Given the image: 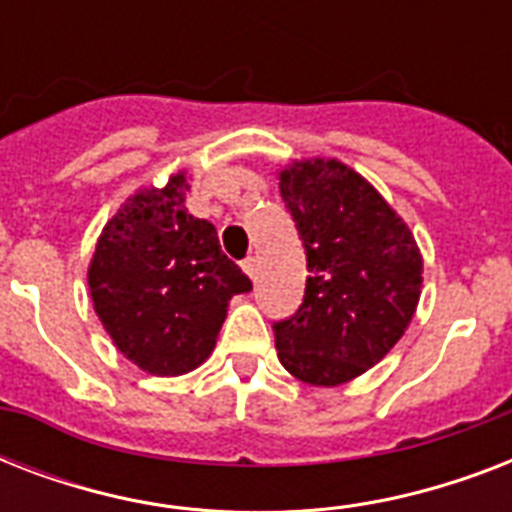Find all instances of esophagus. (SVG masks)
Segmentation results:
<instances>
[{"label": "esophagus", "instance_id": "esophagus-1", "mask_svg": "<svg viewBox=\"0 0 512 512\" xmlns=\"http://www.w3.org/2000/svg\"><path fill=\"white\" fill-rule=\"evenodd\" d=\"M241 268H244V273H247L249 279H257V260H255V257H247V260L241 263Z\"/></svg>", "mask_w": 512, "mask_h": 512}]
</instances>
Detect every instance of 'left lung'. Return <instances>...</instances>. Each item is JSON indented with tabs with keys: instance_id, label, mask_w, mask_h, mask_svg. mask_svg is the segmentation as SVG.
Listing matches in <instances>:
<instances>
[{
	"instance_id": "8db88e82",
	"label": "left lung",
	"mask_w": 512,
	"mask_h": 512,
	"mask_svg": "<svg viewBox=\"0 0 512 512\" xmlns=\"http://www.w3.org/2000/svg\"><path fill=\"white\" fill-rule=\"evenodd\" d=\"M279 180L311 273L300 308L273 324L279 361L297 380L340 385L404 335L420 300V249L380 193L335 159L295 164Z\"/></svg>"
}]
</instances>
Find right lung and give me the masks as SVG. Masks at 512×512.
<instances>
[{
  "mask_svg": "<svg viewBox=\"0 0 512 512\" xmlns=\"http://www.w3.org/2000/svg\"><path fill=\"white\" fill-rule=\"evenodd\" d=\"M249 289L215 225L188 215L183 175L132 196L90 263L98 319L124 356L159 377L196 369L215 348L228 300Z\"/></svg>",
  "mask_w": 512,
  "mask_h": 512,
  "instance_id": "1",
  "label": "right lung"
}]
</instances>
